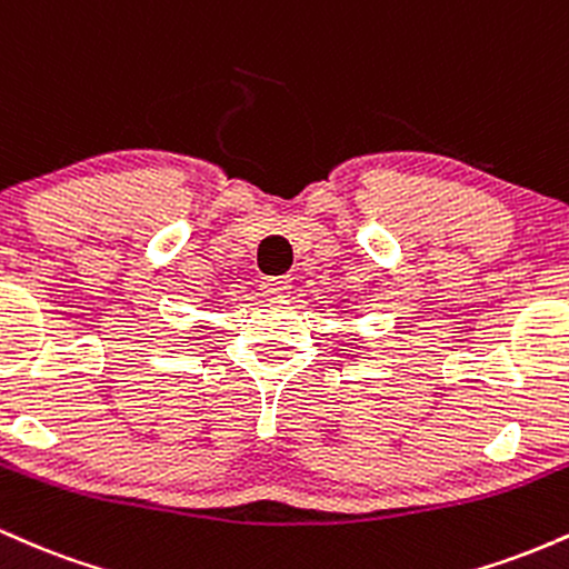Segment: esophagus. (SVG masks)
<instances>
[{
    "mask_svg": "<svg viewBox=\"0 0 569 569\" xmlns=\"http://www.w3.org/2000/svg\"><path fill=\"white\" fill-rule=\"evenodd\" d=\"M291 289V278L289 276H280V278H264L262 280V291L264 297H280L283 291Z\"/></svg>",
    "mask_w": 569,
    "mask_h": 569,
    "instance_id": "1",
    "label": "esophagus"
}]
</instances>
